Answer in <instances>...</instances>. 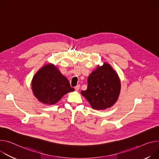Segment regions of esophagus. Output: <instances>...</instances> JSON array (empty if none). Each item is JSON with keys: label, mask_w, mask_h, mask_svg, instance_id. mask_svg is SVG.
Instances as JSON below:
<instances>
[{"label": "esophagus", "mask_w": 159, "mask_h": 159, "mask_svg": "<svg viewBox=\"0 0 159 159\" xmlns=\"http://www.w3.org/2000/svg\"><path fill=\"white\" fill-rule=\"evenodd\" d=\"M79 89H80V85H77V86H75V89L76 91H78L79 90Z\"/></svg>", "instance_id": "34e87169"}]
</instances>
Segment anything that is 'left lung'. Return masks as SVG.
<instances>
[{
    "instance_id": "1",
    "label": "left lung",
    "mask_w": 159,
    "mask_h": 159,
    "mask_svg": "<svg viewBox=\"0 0 159 159\" xmlns=\"http://www.w3.org/2000/svg\"><path fill=\"white\" fill-rule=\"evenodd\" d=\"M121 88L120 80L116 71L108 63L98 65L88 79V89L82 95L94 110H105L117 102Z\"/></svg>"
}]
</instances>
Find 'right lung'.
<instances>
[{
  "mask_svg": "<svg viewBox=\"0 0 159 159\" xmlns=\"http://www.w3.org/2000/svg\"><path fill=\"white\" fill-rule=\"evenodd\" d=\"M32 89L39 102L49 105L57 103L65 94L74 91L66 77L52 63L38 70L32 79Z\"/></svg>",
  "mask_w": 159,
  "mask_h": 159,
  "instance_id": "right-lung-1",
  "label": "right lung"
}]
</instances>
